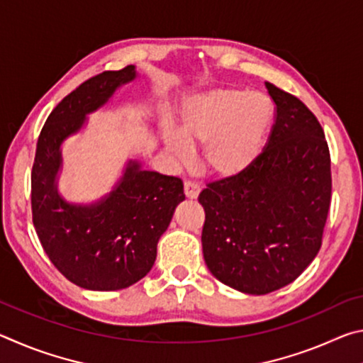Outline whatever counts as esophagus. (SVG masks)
Returning a JSON list of instances; mask_svg holds the SVG:
<instances>
[{
    "instance_id": "1",
    "label": "esophagus",
    "mask_w": 363,
    "mask_h": 363,
    "mask_svg": "<svg viewBox=\"0 0 363 363\" xmlns=\"http://www.w3.org/2000/svg\"><path fill=\"white\" fill-rule=\"evenodd\" d=\"M200 190H201L200 186H199V184H195V182L187 181L186 184H184V194H186V196L190 200H195L196 196H199Z\"/></svg>"
}]
</instances>
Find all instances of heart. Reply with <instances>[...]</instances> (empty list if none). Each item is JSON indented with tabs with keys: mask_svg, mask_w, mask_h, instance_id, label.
<instances>
[{
	"mask_svg": "<svg viewBox=\"0 0 363 363\" xmlns=\"http://www.w3.org/2000/svg\"><path fill=\"white\" fill-rule=\"evenodd\" d=\"M274 120L267 96L242 89L219 88L195 94L184 104L179 130L168 128L163 144L177 164L194 158L201 145V164L218 177L247 171L261 155Z\"/></svg>",
	"mask_w": 363,
	"mask_h": 363,
	"instance_id": "obj_1",
	"label": "heart"
}]
</instances>
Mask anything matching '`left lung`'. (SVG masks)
Here are the masks:
<instances>
[{
    "instance_id": "obj_1",
    "label": "left lung",
    "mask_w": 363,
    "mask_h": 363,
    "mask_svg": "<svg viewBox=\"0 0 363 363\" xmlns=\"http://www.w3.org/2000/svg\"><path fill=\"white\" fill-rule=\"evenodd\" d=\"M277 108L269 144L245 173L200 194L203 257L224 285L267 294L296 280L322 247L331 200L330 152L315 115L266 82Z\"/></svg>"
}]
</instances>
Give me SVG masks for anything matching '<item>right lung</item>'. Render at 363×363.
Returning <instances> with one entry per match:
<instances>
[{"instance_id": "obj_1", "label": "right lung", "mask_w": 363, "mask_h": 363, "mask_svg": "<svg viewBox=\"0 0 363 363\" xmlns=\"http://www.w3.org/2000/svg\"><path fill=\"white\" fill-rule=\"evenodd\" d=\"M134 65L104 72L65 96L43 126L32 169L33 225L49 259L65 279L86 290H123L144 279L157 259V243L186 200L182 181L144 169L128 158L121 176L93 201L60 194L62 145L83 133L89 115L136 82Z\"/></svg>"}]
</instances>
